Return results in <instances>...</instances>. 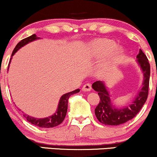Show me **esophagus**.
Returning <instances> with one entry per match:
<instances>
[{
	"label": "esophagus",
	"mask_w": 157,
	"mask_h": 157,
	"mask_svg": "<svg viewBox=\"0 0 157 157\" xmlns=\"http://www.w3.org/2000/svg\"><path fill=\"white\" fill-rule=\"evenodd\" d=\"M91 90H92V85H91V84H90V83L85 84L84 86H83V87H82L83 91H85V92L90 91Z\"/></svg>",
	"instance_id": "34e87169"
}]
</instances>
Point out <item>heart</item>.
<instances>
[{
  "instance_id": "1",
  "label": "heart",
  "mask_w": 157,
  "mask_h": 157,
  "mask_svg": "<svg viewBox=\"0 0 157 157\" xmlns=\"http://www.w3.org/2000/svg\"><path fill=\"white\" fill-rule=\"evenodd\" d=\"M115 42L109 40H101L93 42L90 45V50L95 55H106L115 48ZM119 52H117L118 54Z\"/></svg>"
}]
</instances>
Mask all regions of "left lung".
Here are the masks:
<instances>
[{
	"label": "left lung",
	"mask_w": 157,
	"mask_h": 157,
	"mask_svg": "<svg viewBox=\"0 0 157 157\" xmlns=\"http://www.w3.org/2000/svg\"><path fill=\"white\" fill-rule=\"evenodd\" d=\"M137 57L138 63L144 73V82L140 92L130 106L123 109L115 108L112 104L109 95L104 83L97 81L93 84V88L98 92L100 97L99 104L95 109V114L97 119L103 124L118 126L128 122L137 115L145 104L148 95L151 73L150 64L147 56L141 49H140Z\"/></svg>",
	"instance_id": "8db88e82"
}]
</instances>
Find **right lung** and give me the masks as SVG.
<instances>
[{
	"label": "right lung",
	"mask_w": 157,
	"mask_h": 157,
	"mask_svg": "<svg viewBox=\"0 0 157 157\" xmlns=\"http://www.w3.org/2000/svg\"><path fill=\"white\" fill-rule=\"evenodd\" d=\"M37 37L35 34L31 35V36L26 37L23 40H22L21 41L18 42L17 44V45L14 48V49L13 50L12 56L17 51H18V49H20V48L23 47V45H26L27 43L30 42L31 41H34V40H36ZM12 59V58L10 59V61ZM10 61H9V63H10ZM9 69V66H8ZM80 91V90L77 89L74 90V91L71 92V93H68L64 94L61 97L59 103L58 109H57V111L55 114H53L52 116L49 117H45V118L42 119H36L34 117H31V116L23 115L24 117L29 121V123H32L34 126H36L38 127H41V128H52V127H55L59 126L63 122L64 117H65L66 114H67V103H68V99H69L70 96L73 94L78 93Z\"/></svg>",
	"instance_id": "1"
}]
</instances>
